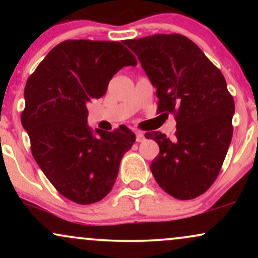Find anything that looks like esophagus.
Listing matches in <instances>:
<instances>
[{"instance_id": "1", "label": "esophagus", "mask_w": 258, "mask_h": 258, "mask_svg": "<svg viewBox=\"0 0 258 258\" xmlns=\"http://www.w3.org/2000/svg\"><path fill=\"white\" fill-rule=\"evenodd\" d=\"M136 141L137 142H143L144 141V135L142 132H136Z\"/></svg>"}]
</instances>
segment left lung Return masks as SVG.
<instances>
[{
  "label": "left lung",
  "mask_w": 258,
  "mask_h": 258,
  "mask_svg": "<svg viewBox=\"0 0 258 258\" xmlns=\"http://www.w3.org/2000/svg\"><path fill=\"white\" fill-rule=\"evenodd\" d=\"M125 44L156 88L158 112L176 115L174 141L146 133L160 148L150 165L154 178L171 197L194 199L217 178L232 142L235 105L226 80L183 35L158 34Z\"/></svg>",
  "instance_id": "left-lung-1"
}]
</instances>
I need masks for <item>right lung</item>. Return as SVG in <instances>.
Instances as JSON below:
<instances>
[{
  "label": "right lung",
  "mask_w": 258,
  "mask_h": 258,
  "mask_svg": "<svg viewBox=\"0 0 258 258\" xmlns=\"http://www.w3.org/2000/svg\"><path fill=\"white\" fill-rule=\"evenodd\" d=\"M137 60L114 41L68 40L57 44L28 79L22 123L35 161L53 186L81 205L109 194L136 135L127 127L91 128L87 104L105 94L109 81Z\"/></svg>",
  "instance_id": "add662e5"
}]
</instances>
